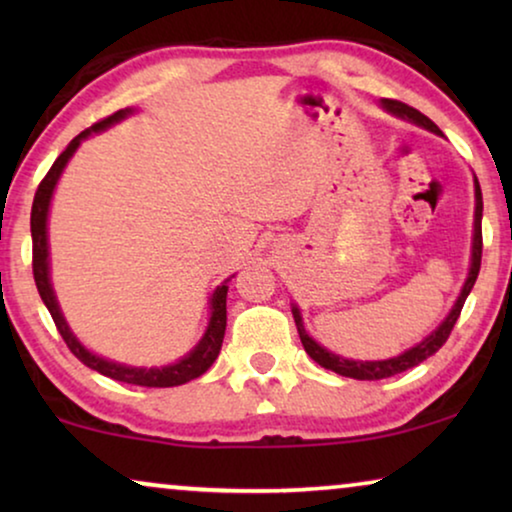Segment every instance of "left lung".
<instances>
[{"mask_svg":"<svg viewBox=\"0 0 512 512\" xmlns=\"http://www.w3.org/2000/svg\"><path fill=\"white\" fill-rule=\"evenodd\" d=\"M380 104H382V109H387L391 116L403 118V121H408V123H415V125H419V128L436 132V135H443V132H440V128L431 121V118L419 114L417 109L408 107V104H403L398 100H380ZM473 186H475V214H473L471 265H468L466 282H464V286H461V293L457 296V300H454L452 310L447 312V317L440 321V324L433 328V331L426 335L422 342H417L415 347L405 349L403 354L391 356V359H384V361H354V359H345V356H340V354L328 352L326 347H321L317 340L310 338V333H307L305 326H303V317H300L298 305L293 303L291 312H293V319H296L300 342H303L305 352L312 356V361H317L321 368L333 370V373H338L342 377H354V380H384V377L398 375V373H403V370L419 366V363L429 359V356L436 354L438 349L445 345V340L450 338L452 328H454V324H457V319L461 314V307H464L468 293H471L475 279H478V272H480V258H482V191H480L478 177H473Z\"/></svg>","mask_w":512,"mask_h":512,"instance_id":"left-lung-1","label":"left lung"}]
</instances>
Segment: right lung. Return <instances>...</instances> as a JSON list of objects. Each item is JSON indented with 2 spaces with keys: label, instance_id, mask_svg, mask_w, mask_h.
<instances>
[{
  "label": "right lung",
  "instance_id": "obj_1",
  "mask_svg": "<svg viewBox=\"0 0 512 512\" xmlns=\"http://www.w3.org/2000/svg\"><path fill=\"white\" fill-rule=\"evenodd\" d=\"M135 114V109H121L116 114H111L104 121L90 125L88 130H83L81 135H76L72 142L67 144V149L60 153L58 160H55L51 170L41 181L37 188V195H34L32 202V216H30V228H32V270H34V282H37V291L44 305L51 312V317L58 326L62 340L67 342V347L72 349V354L81 363H86L88 368L97 370V373L111 377V380L125 382V384H139V387H179V384H186L207 373L209 366L216 361V356L221 352L223 333H226V296H228V282L230 277L221 286H216V291L209 298V321L205 333L198 345H195L186 356H181L179 361L167 363V366L160 368H142V366H128V363H118L111 359H104V356L90 352V349L83 345V342L76 338L72 328H69L65 314H62L58 298H55L53 284H51V258H48V212H51V200L55 193V186L65 172V167L72 156L79 149L83 139H88L95 132H102L111 128V125L121 123L123 118Z\"/></svg>",
  "mask_w": 512,
  "mask_h": 512
}]
</instances>
